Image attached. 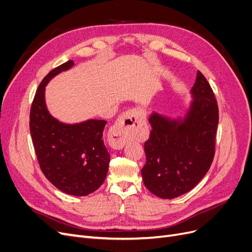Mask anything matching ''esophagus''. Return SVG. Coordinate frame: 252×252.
Returning a JSON list of instances; mask_svg holds the SVG:
<instances>
[{"instance_id":"34e87169","label":"esophagus","mask_w":252,"mask_h":252,"mask_svg":"<svg viewBox=\"0 0 252 252\" xmlns=\"http://www.w3.org/2000/svg\"><path fill=\"white\" fill-rule=\"evenodd\" d=\"M146 128L139 110L132 108L121 116L118 123L110 129L109 138L114 147L122 148L129 140L144 134Z\"/></svg>"}]
</instances>
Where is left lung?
I'll return each mask as SVG.
<instances>
[{"label": "left lung", "mask_w": 252, "mask_h": 252, "mask_svg": "<svg viewBox=\"0 0 252 252\" xmlns=\"http://www.w3.org/2000/svg\"><path fill=\"white\" fill-rule=\"evenodd\" d=\"M192 100L184 118L152 113L145 143L144 184L161 198H175L194 188L212 164L215 154L218 105L206 77L197 71Z\"/></svg>", "instance_id": "obj_1"}]
</instances>
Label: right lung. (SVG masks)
<instances>
[{
  "instance_id": "right-lung-1",
  "label": "right lung",
  "mask_w": 252,
  "mask_h": 252,
  "mask_svg": "<svg viewBox=\"0 0 252 252\" xmlns=\"http://www.w3.org/2000/svg\"><path fill=\"white\" fill-rule=\"evenodd\" d=\"M74 65L67 61L52 70L39 85L30 113V131L38 162L46 179L63 192L86 196L104 182L109 153L103 143L104 120L76 124L60 122L49 114L45 87L52 78Z\"/></svg>"
}]
</instances>
